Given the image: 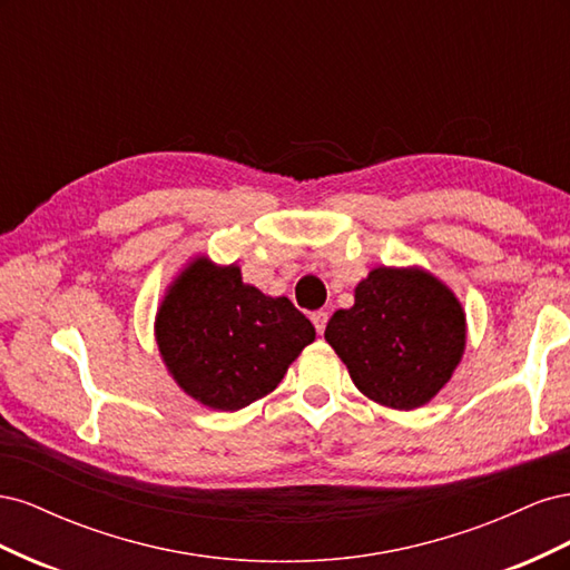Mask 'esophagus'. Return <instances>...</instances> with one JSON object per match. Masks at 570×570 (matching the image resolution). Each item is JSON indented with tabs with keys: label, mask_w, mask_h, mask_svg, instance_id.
<instances>
[{
	"label": "esophagus",
	"mask_w": 570,
	"mask_h": 570,
	"mask_svg": "<svg viewBox=\"0 0 570 570\" xmlns=\"http://www.w3.org/2000/svg\"><path fill=\"white\" fill-rule=\"evenodd\" d=\"M312 321H314V327H316V333H318V335H323V331H325V325H327V312H316V314L312 316Z\"/></svg>",
	"instance_id": "1"
}]
</instances>
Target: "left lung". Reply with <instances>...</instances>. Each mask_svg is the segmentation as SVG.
Masks as SVG:
<instances>
[{"instance_id":"obj_1","label":"left lung","mask_w":570,"mask_h":570,"mask_svg":"<svg viewBox=\"0 0 570 570\" xmlns=\"http://www.w3.org/2000/svg\"><path fill=\"white\" fill-rule=\"evenodd\" d=\"M325 340L368 400L411 411L450 383L465 347V314L423 268H373L354 306L327 321Z\"/></svg>"}]
</instances>
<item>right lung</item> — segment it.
<instances>
[{
	"instance_id": "add662e5",
	"label": "right lung",
	"mask_w": 570,
	"mask_h": 570,
	"mask_svg": "<svg viewBox=\"0 0 570 570\" xmlns=\"http://www.w3.org/2000/svg\"><path fill=\"white\" fill-rule=\"evenodd\" d=\"M157 344L174 381L204 406L237 411L278 387L312 344V321L287 297L243 283L235 264L197 256L159 306Z\"/></svg>"
}]
</instances>
